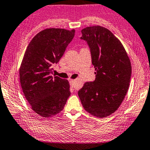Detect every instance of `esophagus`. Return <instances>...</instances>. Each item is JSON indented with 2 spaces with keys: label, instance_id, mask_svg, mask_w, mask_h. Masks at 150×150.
<instances>
[{
  "label": "esophagus",
  "instance_id": "34e87169",
  "mask_svg": "<svg viewBox=\"0 0 150 150\" xmlns=\"http://www.w3.org/2000/svg\"><path fill=\"white\" fill-rule=\"evenodd\" d=\"M69 83H70L71 86H73L74 83V80H69Z\"/></svg>",
  "mask_w": 150,
  "mask_h": 150
}]
</instances>
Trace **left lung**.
<instances>
[{"label": "left lung", "mask_w": 150, "mask_h": 150, "mask_svg": "<svg viewBox=\"0 0 150 150\" xmlns=\"http://www.w3.org/2000/svg\"><path fill=\"white\" fill-rule=\"evenodd\" d=\"M80 38L91 52L96 79L86 82L79 96L85 110L104 118L114 113L125 99L132 75V67L120 40L107 28L99 25L86 27Z\"/></svg>", "instance_id": "obj_1"}]
</instances>
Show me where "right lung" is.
Listing matches in <instances>:
<instances>
[{
	"instance_id": "1",
	"label": "right lung",
	"mask_w": 150,
	"mask_h": 150,
	"mask_svg": "<svg viewBox=\"0 0 150 150\" xmlns=\"http://www.w3.org/2000/svg\"><path fill=\"white\" fill-rule=\"evenodd\" d=\"M74 34V29L41 30L24 54L19 70L21 85L32 109L43 117L62 111L71 94L69 81L52 76V65L59 62Z\"/></svg>"
}]
</instances>
